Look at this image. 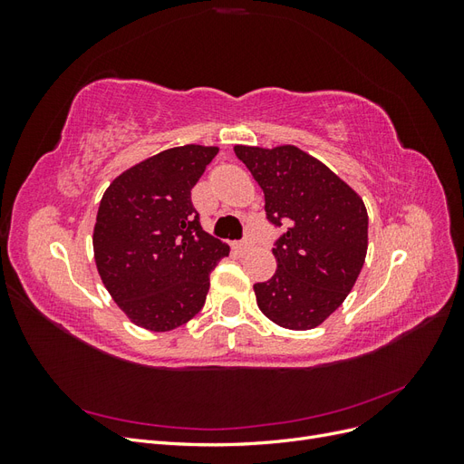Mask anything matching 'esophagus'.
<instances>
[{"label": "esophagus", "instance_id": "obj_1", "mask_svg": "<svg viewBox=\"0 0 464 464\" xmlns=\"http://www.w3.org/2000/svg\"><path fill=\"white\" fill-rule=\"evenodd\" d=\"M232 249L236 251V254H246V251L249 249V242H237L232 246Z\"/></svg>", "mask_w": 464, "mask_h": 464}]
</instances>
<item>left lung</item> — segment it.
Here are the masks:
<instances>
[{
	"label": "left lung",
	"instance_id": "1",
	"mask_svg": "<svg viewBox=\"0 0 464 464\" xmlns=\"http://www.w3.org/2000/svg\"><path fill=\"white\" fill-rule=\"evenodd\" d=\"M234 152L265 193L266 218L286 224L273 247L275 275L254 285L259 310L285 329H315L346 300L366 261V205L331 168L294 145H236Z\"/></svg>",
	"mask_w": 464,
	"mask_h": 464
}]
</instances>
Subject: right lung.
<instances>
[{"label": "right lung", "instance_id": "obj_1", "mask_svg": "<svg viewBox=\"0 0 464 464\" xmlns=\"http://www.w3.org/2000/svg\"><path fill=\"white\" fill-rule=\"evenodd\" d=\"M218 147L166 149L128 168L98 207L94 263L111 300L137 327L166 333L199 314L210 271L230 254L208 236L191 189Z\"/></svg>", "mask_w": 464, "mask_h": 464}]
</instances>
